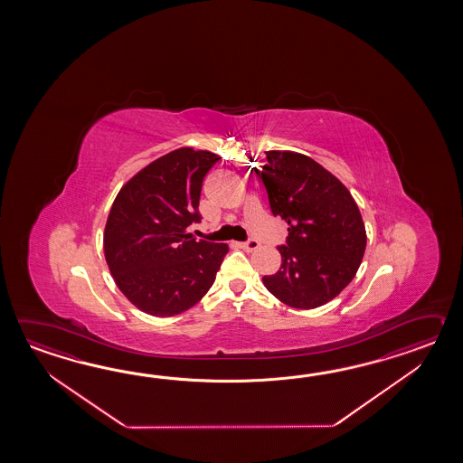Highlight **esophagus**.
Wrapping results in <instances>:
<instances>
[{
    "instance_id": "1",
    "label": "esophagus",
    "mask_w": 463,
    "mask_h": 463,
    "mask_svg": "<svg viewBox=\"0 0 463 463\" xmlns=\"http://www.w3.org/2000/svg\"><path fill=\"white\" fill-rule=\"evenodd\" d=\"M241 248L246 250V251H255V250L260 248V243H258V240H255V238H250L248 241L241 243Z\"/></svg>"
}]
</instances>
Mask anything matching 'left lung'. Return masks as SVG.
I'll return each instance as SVG.
<instances>
[{"mask_svg": "<svg viewBox=\"0 0 463 463\" xmlns=\"http://www.w3.org/2000/svg\"><path fill=\"white\" fill-rule=\"evenodd\" d=\"M261 180L275 217L288 223L281 266L263 276L266 289L296 309H313L339 295L364 256V222L349 190L313 158L266 152Z\"/></svg>", "mask_w": 463, "mask_h": 463, "instance_id": "left-lung-1", "label": "left lung"}]
</instances>
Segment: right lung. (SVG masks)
Wrapping results in <instances>:
<instances>
[{
  "instance_id": "right-lung-1",
  "label": "right lung",
  "mask_w": 463,
  "mask_h": 463,
  "mask_svg": "<svg viewBox=\"0 0 463 463\" xmlns=\"http://www.w3.org/2000/svg\"><path fill=\"white\" fill-rule=\"evenodd\" d=\"M218 160L208 150H172L130 178L112 203L106 261L118 289L147 315L187 311L217 278L228 245L197 240L188 227L202 220V182Z\"/></svg>"
}]
</instances>
